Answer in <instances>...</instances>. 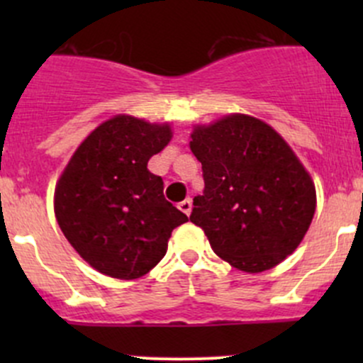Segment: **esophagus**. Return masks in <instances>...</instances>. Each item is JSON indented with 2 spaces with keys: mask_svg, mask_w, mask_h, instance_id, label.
Here are the masks:
<instances>
[{
  "mask_svg": "<svg viewBox=\"0 0 363 363\" xmlns=\"http://www.w3.org/2000/svg\"><path fill=\"white\" fill-rule=\"evenodd\" d=\"M191 207H193V203H191V200H189V199L182 200V202L179 203V211H181V212H184L186 216H189V214H191Z\"/></svg>",
  "mask_w": 363,
  "mask_h": 363,
  "instance_id": "obj_1",
  "label": "esophagus"
}]
</instances>
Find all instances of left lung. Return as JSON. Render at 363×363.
<instances>
[{"label":"left lung","mask_w":363,"mask_h":363,"mask_svg":"<svg viewBox=\"0 0 363 363\" xmlns=\"http://www.w3.org/2000/svg\"><path fill=\"white\" fill-rule=\"evenodd\" d=\"M189 149L205 181L189 221L203 230L212 251L247 274L286 259L316 211L313 177L288 142L258 117L228 113L195 124Z\"/></svg>","instance_id":"8db88e82"}]
</instances>
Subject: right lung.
<instances>
[{
  "mask_svg": "<svg viewBox=\"0 0 363 363\" xmlns=\"http://www.w3.org/2000/svg\"><path fill=\"white\" fill-rule=\"evenodd\" d=\"M174 137L170 123L117 113L94 128L69 158L54 189L61 232L94 270L138 279L167 255L175 226L188 221L163 196L147 161Z\"/></svg>",
  "mask_w": 363,
  "mask_h": 363,
  "instance_id": "1",
  "label": "right lung"
}]
</instances>
